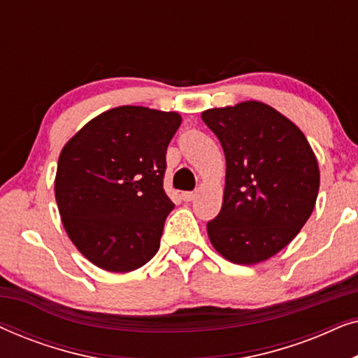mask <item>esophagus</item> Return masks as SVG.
Returning a JSON list of instances; mask_svg holds the SVG:
<instances>
[{
  "label": "esophagus",
  "instance_id": "34e87169",
  "mask_svg": "<svg viewBox=\"0 0 358 358\" xmlns=\"http://www.w3.org/2000/svg\"><path fill=\"white\" fill-rule=\"evenodd\" d=\"M195 195H197L195 192H184L182 200H184V202H192V200L195 199Z\"/></svg>",
  "mask_w": 358,
  "mask_h": 358
}]
</instances>
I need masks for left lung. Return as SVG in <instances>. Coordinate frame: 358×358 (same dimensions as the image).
I'll list each match as a JSON object with an SVG mask.
<instances>
[{"mask_svg": "<svg viewBox=\"0 0 358 358\" xmlns=\"http://www.w3.org/2000/svg\"><path fill=\"white\" fill-rule=\"evenodd\" d=\"M202 120L227 159L223 205L207 223L215 251L254 266L282 251L316 205L320 166L303 131L259 101L215 107Z\"/></svg>", "mask_w": 358, "mask_h": 358, "instance_id": "1", "label": "left lung"}]
</instances>
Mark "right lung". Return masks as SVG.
<instances>
[{
  "mask_svg": "<svg viewBox=\"0 0 358 358\" xmlns=\"http://www.w3.org/2000/svg\"><path fill=\"white\" fill-rule=\"evenodd\" d=\"M178 112L120 106L102 112L63 146L55 199L63 228L87 261L131 272L158 252L174 203L163 189Z\"/></svg>",
  "mask_w": 358,
  "mask_h": 358,
  "instance_id": "right-lung-1",
  "label": "right lung"
}]
</instances>
